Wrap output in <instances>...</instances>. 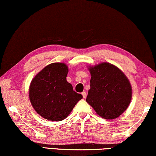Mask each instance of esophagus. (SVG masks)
Segmentation results:
<instances>
[{
  "mask_svg": "<svg viewBox=\"0 0 156 156\" xmlns=\"http://www.w3.org/2000/svg\"><path fill=\"white\" fill-rule=\"evenodd\" d=\"M82 95H83V99L86 98V92H82Z\"/></svg>",
  "mask_w": 156,
  "mask_h": 156,
  "instance_id": "34e87169",
  "label": "esophagus"
}]
</instances>
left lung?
Here are the masks:
<instances>
[{
  "label": "left lung",
  "instance_id": "left-lung-1",
  "mask_svg": "<svg viewBox=\"0 0 156 156\" xmlns=\"http://www.w3.org/2000/svg\"><path fill=\"white\" fill-rule=\"evenodd\" d=\"M88 70L91 79L86 101L104 119L119 117L132 99L129 79L120 69L108 62L90 66Z\"/></svg>",
  "mask_w": 156,
  "mask_h": 156
}]
</instances>
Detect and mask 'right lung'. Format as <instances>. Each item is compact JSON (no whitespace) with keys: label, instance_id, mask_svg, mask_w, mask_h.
<instances>
[{"label":"right lung","instance_id":"obj_1","mask_svg":"<svg viewBox=\"0 0 156 156\" xmlns=\"http://www.w3.org/2000/svg\"><path fill=\"white\" fill-rule=\"evenodd\" d=\"M68 66L55 62L46 66L32 79L29 99L34 110L51 121H61L70 114L83 98L67 82Z\"/></svg>","mask_w":156,"mask_h":156}]
</instances>
